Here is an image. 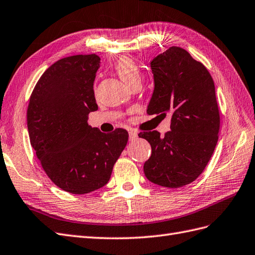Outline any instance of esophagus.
<instances>
[{
  "instance_id": "34e87169",
  "label": "esophagus",
  "mask_w": 255,
  "mask_h": 255,
  "mask_svg": "<svg viewBox=\"0 0 255 255\" xmlns=\"http://www.w3.org/2000/svg\"><path fill=\"white\" fill-rule=\"evenodd\" d=\"M136 138H138V132L135 130H129V140L134 141Z\"/></svg>"
}]
</instances>
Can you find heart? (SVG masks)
Returning <instances> with one entry per match:
<instances>
[{"label":"heart","instance_id":"b5f03b06","mask_svg":"<svg viewBox=\"0 0 255 255\" xmlns=\"http://www.w3.org/2000/svg\"><path fill=\"white\" fill-rule=\"evenodd\" d=\"M115 70L128 86L134 81H140V70L135 62L129 57H121L115 63Z\"/></svg>","mask_w":255,"mask_h":255}]
</instances>
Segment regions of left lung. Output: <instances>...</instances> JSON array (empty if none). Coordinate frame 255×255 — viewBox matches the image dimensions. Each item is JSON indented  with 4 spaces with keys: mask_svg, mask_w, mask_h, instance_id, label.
I'll list each match as a JSON object with an SVG mask.
<instances>
[{
    "mask_svg": "<svg viewBox=\"0 0 255 255\" xmlns=\"http://www.w3.org/2000/svg\"><path fill=\"white\" fill-rule=\"evenodd\" d=\"M154 91L147 114L171 117L164 136L140 132L152 147L144 174L153 183L178 188L204 171L219 139L220 112L212 77L187 51L172 46L151 61Z\"/></svg>",
    "mask_w": 255,
    "mask_h": 255,
    "instance_id": "1",
    "label": "left lung"
}]
</instances>
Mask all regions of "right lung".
<instances>
[{"label": "right lung", "instance_id": "obj_1", "mask_svg": "<svg viewBox=\"0 0 255 255\" xmlns=\"http://www.w3.org/2000/svg\"><path fill=\"white\" fill-rule=\"evenodd\" d=\"M99 67L95 54L62 58L44 72L30 97L31 145L48 178L71 194L106 185L128 141L125 129L103 133L87 123L98 110L94 82Z\"/></svg>", "mask_w": 255, "mask_h": 255}]
</instances>
